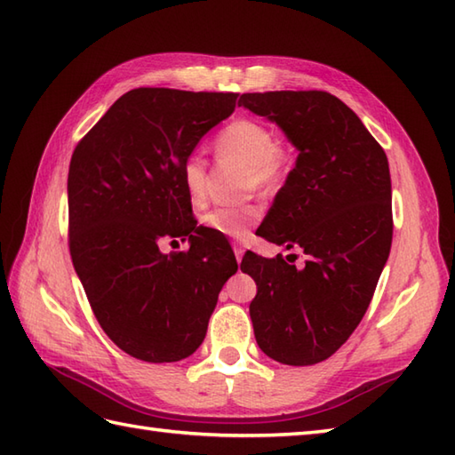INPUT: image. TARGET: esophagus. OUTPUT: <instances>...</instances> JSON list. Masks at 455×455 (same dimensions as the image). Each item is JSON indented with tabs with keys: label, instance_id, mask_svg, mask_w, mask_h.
<instances>
[{
	"label": "esophagus",
	"instance_id": "1",
	"mask_svg": "<svg viewBox=\"0 0 455 455\" xmlns=\"http://www.w3.org/2000/svg\"><path fill=\"white\" fill-rule=\"evenodd\" d=\"M233 250H235V256H236L238 262H243V256H244L243 244H240V243H233Z\"/></svg>",
	"mask_w": 455,
	"mask_h": 455
}]
</instances>
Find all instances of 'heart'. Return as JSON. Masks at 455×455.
<instances>
[{
  "label": "heart",
  "instance_id": "obj_1",
  "mask_svg": "<svg viewBox=\"0 0 455 455\" xmlns=\"http://www.w3.org/2000/svg\"><path fill=\"white\" fill-rule=\"evenodd\" d=\"M217 150L225 156L244 162L250 168V183L259 188H274L285 172V154L277 148L274 132L266 124L252 119H238L222 129L217 137ZM181 181L193 203L207 196V166L201 154L193 152L181 166ZM262 215L256 203L246 205L212 207L201 217L203 227L217 235L243 238Z\"/></svg>",
  "mask_w": 455,
  "mask_h": 455
}]
</instances>
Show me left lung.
<instances>
[{"label": "left lung", "instance_id": "8db88e82", "mask_svg": "<svg viewBox=\"0 0 455 455\" xmlns=\"http://www.w3.org/2000/svg\"><path fill=\"white\" fill-rule=\"evenodd\" d=\"M238 105L275 123L297 150L259 236L307 256L303 267L244 256L240 269L258 287L256 342L279 363L313 365L360 324L389 258V162L360 117L326 92L243 93Z\"/></svg>", "mask_w": 455, "mask_h": 455}]
</instances>
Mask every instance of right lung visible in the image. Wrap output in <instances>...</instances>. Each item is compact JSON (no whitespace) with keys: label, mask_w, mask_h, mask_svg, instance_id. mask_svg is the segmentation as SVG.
<instances>
[{"label":"right lung","mask_w":455,"mask_h":455,"mask_svg":"<svg viewBox=\"0 0 455 455\" xmlns=\"http://www.w3.org/2000/svg\"><path fill=\"white\" fill-rule=\"evenodd\" d=\"M236 93L131 90L76 147L68 172L70 254L93 315L123 352L180 362L205 340L219 293L238 264L191 217L181 166L235 111ZM190 236L164 255L162 237Z\"/></svg>","instance_id":"1"}]
</instances>
